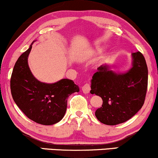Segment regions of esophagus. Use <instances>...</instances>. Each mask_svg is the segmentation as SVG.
<instances>
[{
  "instance_id": "34e87169",
  "label": "esophagus",
  "mask_w": 158,
  "mask_h": 158,
  "mask_svg": "<svg viewBox=\"0 0 158 158\" xmlns=\"http://www.w3.org/2000/svg\"><path fill=\"white\" fill-rule=\"evenodd\" d=\"M81 90H82V92L85 94H88L90 92V86L89 84H85V85H83L82 87H81Z\"/></svg>"
}]
</instances>
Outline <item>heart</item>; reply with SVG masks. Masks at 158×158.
<instances>
[{
    "label": "heart",
    "mask_w": 158,
    "mask_h": 158,
    "mask_svg": "<svg viewBox=\"0 0 158 158\" xmlns=\"http://www.w3.org/2000/svg\"><path fill=\"white\" fill-rule=\"evenodd\" d=\"M105 51V48H102V47H97L92 50L91 51H90L88 52V55L90 56H94V55H97V54H99L102 53V52Z\"/></svg>",
    "instance_id": "b5f03b06"
}]
</instances>
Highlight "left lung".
<instances>
[{
  "label": "left lung",
  "mask_w": 158,
  "mask_h": 158,
  "mask_svg": "<svg viewBox=\"0 0 158 158\" xmlns=\"http://www.w3.org/2000/svg\"><path fill=\"white\" fill-rule=\"evenodd\" d=\"M131 66L126 72L112 70L110 64L97 68L90 81V94L102 99L95 111L98 120L115 126L126 122L142 108L148 85V68L141 52L131 53Z\"/></svg>",
  "instance_id": "8db88e82"
}]
</instances>
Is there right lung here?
I'll use <instances>...</instances> for the list:
<instances>
[{
  "label": "right lung",
  "instance_id": "add662e5",
  "mask_svg": "<svg viewBox=\"0 0 158 158\" xmlns=\"http://www.w3.org/2000/svg\"><path fill=\"white\" fill-rule=\"evenodd\" d=\"M34 41L14 66L10 80L11 93L14 102L29 119L50 126L62 119L69 96L79 92V88L68 79L45 83L34 77L28 64V56Z\"/></svg>",
  "mask_w": 158,
  "mask_h": 158
}]
</instances>
